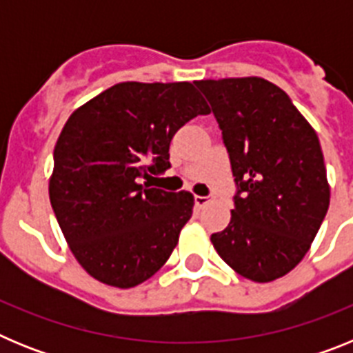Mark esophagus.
<instances>
[{"mask_svg":"<svg viewBox=\"0 0 353 353\" xmlns=\"http://www.w3.org/2000/svg\"><path fill=\"white\" fill-rule=\"evenodd\" d=\"M208 203V198L207 196H194V205L198 208H201V207H205V205Z\"/></svg>","mask_w":353,"mask_h":353,"instance_id":"esophagus-1","label":"esophagus"}]
</instances>
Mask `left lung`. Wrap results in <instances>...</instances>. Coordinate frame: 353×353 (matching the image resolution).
I'll list each match as a JSON object with an SVG mask.
<instances>
[{
	"label": "left lung",
	"mask_w": 353,
	"mask_h": 353,
	"mask_svg": "<svg viewBox=\"0 0 353 353\" xmlns=\"http://www.w3.org/2000/svg\"><path fill=\"white\" fill-rule=\"evenodd\" d=\"M223 132L236 192L232 221L210 236L236 274L269 283L304 258L329 208L316 132L261 77L196 81Z\"/></svg>",
	"instance_id": "left-lung-1"
}]
</instances>
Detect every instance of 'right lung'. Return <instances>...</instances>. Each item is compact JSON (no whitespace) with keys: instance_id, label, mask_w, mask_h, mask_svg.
I'll list each match as a JSON object with an SVG mask.
<instances>
[{"instance_id":"obj_1","label":"right lung","mask_w":353,"mask_h":353,"mask_svg":"<svg viewBox=\"0 0 353 353\" xmlns=\"http://www.w3.org/2000/svg\"><path fill=\"white\" fill-rule=\"evenodd\" d=\"M191 83H118L70 114L54 146L52 210L83 269L132 288L171 256L191 219V192L141 183L170 164L180 127L208 114Z\"/></svg>"}]
</instances>
